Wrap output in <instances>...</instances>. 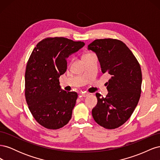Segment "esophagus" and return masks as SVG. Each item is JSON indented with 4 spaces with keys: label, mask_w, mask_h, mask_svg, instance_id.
Instances as JSON below:
<instances>
[{
    "label": "esophagus",
    "mask_w": 160,
    "mask_h": 160,
    "mask_svg": "<svg viewBox=\"0 0 160 160\" xmlns=\"http://www.w3.org/2000/svg\"><path fill=\"white\" fill-rule=\"evenodd\" d=\"M89 94L88 93H87V92H82V93H81V95L82 96V97H83V98H86V97H88V95H89Z\"/></svg>",
    "instance_id": "34e87169"
}]
</instances>
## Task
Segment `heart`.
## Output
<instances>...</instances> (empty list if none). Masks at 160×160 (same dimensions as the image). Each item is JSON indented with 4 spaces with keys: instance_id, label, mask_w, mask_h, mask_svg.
Segmentation results:
<instances>
[{
    "instance_id": "obj_1",
    "label": "heart",
    "mask_w": 160,
    "mask_h": 160,
    "mask_svg": "<svg viewBox=\"0 0 160 160\" xmlns=\"http://www.w3.org/2000/svg\"><path fill=\"white\" fill-rule=\"evenodd\" d=\"M88 54H89V53H88ZM88 54H86V55H85L84 56H85V55H88Z\"/></svg>"
}]
</instances>
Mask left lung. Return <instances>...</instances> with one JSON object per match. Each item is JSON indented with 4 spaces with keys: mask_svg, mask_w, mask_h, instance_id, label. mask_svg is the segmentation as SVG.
<instances>
[{
    "mask_svg": "<svg viewBox=\"0 0 160 160\" xmlns=\"http://www.w3.org/2000/svg\"><path fill=\"white\" fill-rule=\"evenodd\" d=\"M96 53L103 73L111 79L105 98L97 93L98 104L92 109L97 123L113 129L125 123L136 108L142 92L141 67L124 42L113 38L96 39L88 45Z\"/></svg>",
    "mask_w": 160,
    "mask_h": 160,
    "instance_id": "1",
    "label": "left lung"
}]
</instances>
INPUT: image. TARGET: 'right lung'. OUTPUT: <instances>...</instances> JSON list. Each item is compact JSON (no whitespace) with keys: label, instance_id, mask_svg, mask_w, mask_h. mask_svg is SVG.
Listing matches in <instances>:
<instances>
[{"label":"right lung","instance_id":"1","mask_svg":"<svg viewBox=\"0 0 160 160\" xmlns=\"http://www.w3.org/2000/svg\"><path fill=\"white\" fill-rule=\"evenodd\" d=\"M85 45L64 37H47L37 43L25 71V99L33 118L42 126L58 129L68 123L77 93L61 89L59 77L67 58Z\"/></svg>","mask_w":160,"mask_h":160}]
</instances>
